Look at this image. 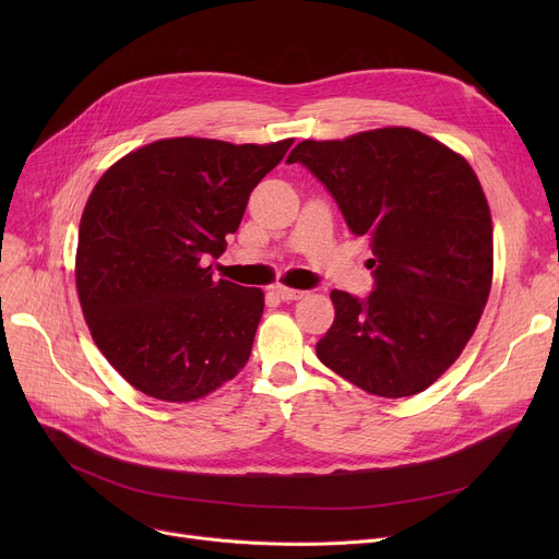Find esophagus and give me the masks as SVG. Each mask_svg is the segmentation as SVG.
Listing matches in <instances>:
<instances>
[{"label":"esophagus","mask_w":559,"mask_h":559,"mask_svg":"<svg viewBox=\"0 0 559 559\" xmlns=\"http://www.w3.org/2000/svg\"><path fill=\"white\" fill-rule=\"evenodd\" d=\"M274 292L283 301H299L308 295V292H304V289H292V287H285V285H276Z\"/></svg>","instance_id":"obj_1"}]
</instances>
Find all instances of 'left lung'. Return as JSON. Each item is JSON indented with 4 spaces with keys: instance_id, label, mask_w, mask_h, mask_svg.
Here are the masks:
<instances>
[{
    "instance_id": "left-lung-1",
    "label": "left lung",
    "mask_w": 559,
    "mask_h": 559,
    "mask_svg": "<svg viewBox=\"0 0 559 559\" xmlns=\"http://www.w3.org/2000/svg\"><path fill=\"white\" fill-rule=\"evenodd\" d=\"M287 163L326 186L373 251V292H331L335 321L317 358L376 396L424 392L472 340L491 289V215L476 171L405 127L304 140Z\"/></svg>"
}]
</instances>
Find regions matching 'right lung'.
Instances as JSON below:
<instances>
[{
    "instance_id": "right-lung-1",
    "label": "right lung",
    "mask_w": 559,
    "mask_h": 559,
    "mask_svg": "<svg viewBox=\"0 0 559 559\" xmlns=\"http://www.w3.org/2000/svg\"><path fill=\"white\" fill-rule=\"evenodd\" d=\"M292 142L156 140L97 181L79 226L76 292L95 344L142 394L197 401L247 365L264 295L215 281L205 260L224 253Z\"/></svg>"
}]
</instances>
